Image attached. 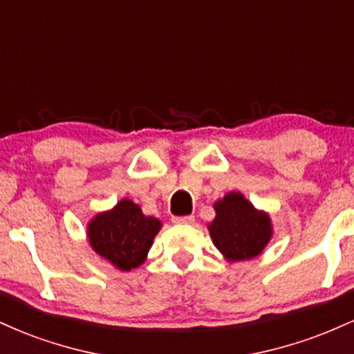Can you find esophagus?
<instances>
[{
	"instance_id": "esophagus-1",
	"label": "esophagus",
	"mask_w": 354,
	"mask_h": 354,
	"mask_svg": "<svg viewBox=\"0 0 354 354\" xmlns=\"http://www.w3.org/2000/svg\"><path fill=\"white\" fill-rule=\"evenodd\" d=\"M194 221V216H173V223H176V225H191V223Z\"/></svg>"
}]
</instances>
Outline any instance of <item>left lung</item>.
I'll return each mask as SVG.
<instances>
[{
  "mask_svg": "<svg viewBox=\"0 0 354 354\" xmlns=\"http://www.w3.org/2000/svg\"><path fill=\"white\" fill-rule=\"evenodd\" d=\"M216 216L208 225L211 239L228 261L251 259L273 236L270 214L258 211L241 193L231 191L214 203Z\"/></svg>",
  "mask_w": 354,
  "mask_h": 354,
  "instance_id": "obj_1",
  "label": "left lung"
}]
</instances>
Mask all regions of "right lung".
<instances>
[{
    "label": "right lung",
    "instance_id": "add662e5",
    "mask_svg": "<svg viewBox=\"0 0 354 354\" xmlns=\"http://www.w3.org/2000/svg\"><path fill=\"white\" fill-rule=\"evenodd\" d=\"M161 226L160 219L145 216L136 203L124 198L89 221L88 239L101 258L118 270L131 271L145 263Z\"/></svg>",
    "mask_w": 354,
    "mask_h": 354
}]
</instances>
